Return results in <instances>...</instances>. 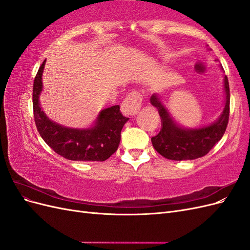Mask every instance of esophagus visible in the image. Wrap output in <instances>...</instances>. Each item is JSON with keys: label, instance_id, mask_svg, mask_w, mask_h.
<instances>
[{"label": "esophagus", "instance_id": "obj_1", "mask_svg": "<svg viewBox=\"0 0 250 250\" xmlns=\"http://www.w3.org/2000/svg\"><path fill=\"white\" fill-rule=\"evenodd\" d=\"M142 100H143V97L139 92H137V90L129 93L125 98V100L123 101L122 106H121L122 112L125 116H130V117L135 116L141 109Z\"/></svg>", "mask_w": 250, "mask_h": 250}]
</instances>
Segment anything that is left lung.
<instances>
[{"mask_svg":"<svg viewBox=\"0 0 250 250\" xmlns=\"http://www.w3.org/2000/svg\"><path fill=\"white\" fill-rule=\"evenodd\" d=\"M224 90L225 106L220 117L209 126L195 129L180 127L164 106L161 97L156 94L151 96L150 102L157 108L162 121L161 131L151 138L157 152L173 161L195 160L208 154L216 143L222 139L229 124L230 95L229 79L226 76L224 77Z\"/></svg>","mask_w":250,"mask_h":250,"instance_id":"8db88e82","label":"left lung"}]
</instances>
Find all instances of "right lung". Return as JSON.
I'll return each instance as SVG.
<instances>
[{"label":"right lung","instance_id":"1","mask_svg":"<svg viewBox=\"0 0 250 250\" xmlns=\"http://www.w3.org/2000/svg\"><path fill=\"white\" fill-rule=\"evenodd\" d=\"M46 60L40 66L33 84V115L41 137L55 152L71 161L103 162L116 152L121 141V130L128 118L115 105L100 111L94 126L70 128L59 125L44 115L40 105L42 88V76Z\"/></svg>","mask_w":250,"mask_h":250}]
</instances>
